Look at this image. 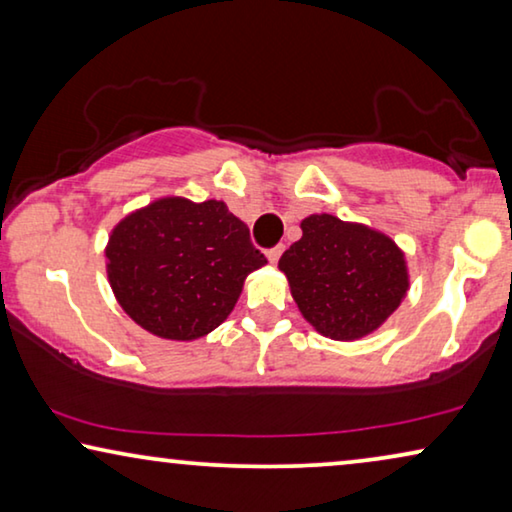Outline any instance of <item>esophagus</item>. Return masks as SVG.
<instances>
[{"mask_svg": "<svg viewBox=\"0 0 512 512\" xmlns=\"http://www.w3.org/2000/svg\"><path fill=\"white\" fill-rule=\"evenodd\" d=\"M280 255H283V246H276V248L266 250V257H269V262H271V264H276L278 259H280Z\"/></svg>", "mask_w": 512, "mask_h": 512, "instance_id": "1", "label": "esophagus"}]
</instances>
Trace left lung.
<instances>
[{"mask_svg": "<svg viewBox=\"0 0 512 512\" xmlns=\"http://www.w3.org/2000/svg\"><path fill=\"white\" fill-rule=\"evenodd\" d=\"M278 269L304 320L334 341H357L383 327L410 287L406 255L390 236L329 213L301 220V239Z\"/></svg>", "mask_w": 512, "mask_h": 512, "instance_id": "left-lung-1", "label": "left lung"}]
</instances>
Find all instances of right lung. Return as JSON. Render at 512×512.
<instances>
[{
  "label": "right lung",
  "instance_id": "right-lung-1",
  "mask_svg": "<svg viewBox=\"0 0 512 512\" xmlns=\"http://www.w3.org/2000/svg\"><path fill=\"white\" fill-rule=\"evenodd\" d=\"M106 276L129 318L194 341L229 318L248 273L266 264L225 201L160 197L127 213L106 243Z\"/></svg>",
  "mask_w": 512,
  "mask_h": 512
}]
</instances>
